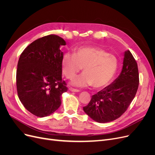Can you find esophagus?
Returning <instances> with one entry per match:
<instances>
[{
	"mask_svg": "<svg viewBox=\"0 0 155 155\" xmlns=\"http://www.w3.org/2000/svg\"><path fill=\"white\" fill-rule=\"evenodd\" d=\"M69 91H71V92H79V90H78V89H75V88H72V87L69 88Z\"/></svg>",
	"mask_w": 155,
	"mask_h": 155,
	"instance_id": "34e87169",
	"label": "esophagus"
}]
</instances>
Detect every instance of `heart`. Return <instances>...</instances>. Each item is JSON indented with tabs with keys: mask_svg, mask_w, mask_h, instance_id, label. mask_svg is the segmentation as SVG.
<instances>
[{
	"mask_svg": "<svg viewBox=\"0 0 155 155\" xmlns=\"http://www.w3.org/2000/svg\"><path fill=\"white\" fill-rule=\"evenodd\" d=\"M118 59L114 55L100 47L83 46L74 50V54L66 53L62 58L64 76L71 79L83 67L84 72L72 79L70 84L78 87L93 85L101 88L110 83L118 68Z\"/></svg>",
	"mask_w": 155,
	"mask_h": 155,
	"instance_id": "1",
	"label": "heart"
}]
</instances>
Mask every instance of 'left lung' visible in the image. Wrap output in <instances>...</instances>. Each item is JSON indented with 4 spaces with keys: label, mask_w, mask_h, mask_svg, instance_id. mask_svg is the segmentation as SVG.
<instances>
[{
    "label": "left lung",
    "mask_w": 155,
    "mask_h": 155,
    "mask_svg": "<svg viewBox=\"0 0 155 155\" xmlns=\"http://www.w3.org/2000/svg\"><path fill=\"white\" fill-rule=\"evenodd\" d=\"M139 85L137 63L129 50L124 53L122 70L114 82L92 96L83 107L85 113L97 122H110L122 115L137 94Z\"/></svg>",
    "instance_id": "1"
}]
</instances>
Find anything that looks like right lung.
Wrapping results in <instances>:
<instances>
[{"mask_svg":"<svg viewBox=\"0 0 155 155\" xmlns=\"http://www.w3.org/2000/svg\"><path fill=\"white\" fill-rule=\"evenodd\" d=\"M62 45L66 42L61 37L46 35L32 42L18 59V96L26 109L37 117L49 116L58 110L62 94L68 90L62 79Z\"/></svg>","mask_w":155,"mask_h":155,"instance_id":"obj_1","label":"right lung"}]
</instances>
